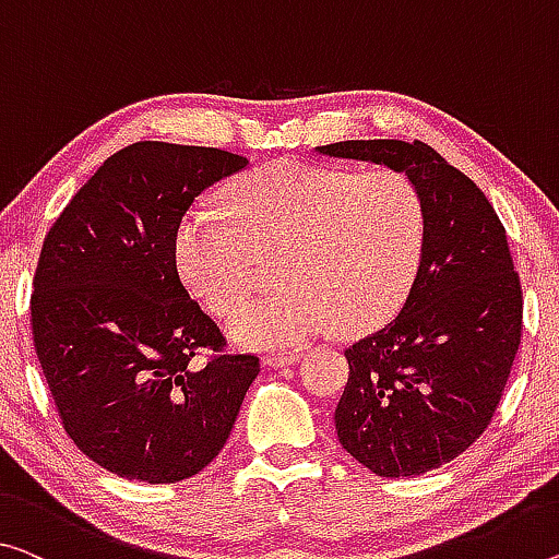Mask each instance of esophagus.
<instances>
[{
	"label": "esophagus",
	"mask_w": 559,
	"mask_h": 559,
	"mask_svg": "<svg viewBox=\"0 0 559 559\" xmlns=\"http://www.w3.org/2000/svg\"><path fill=\"white\" fill-rule=\"evenodd\" d=\"M299 352H280V355H267L264 357V365L272 367V369H282V367H289V365H297L299 362Z\"/></svg>",
	"instance_id": "34e87169"
}]
</instances>
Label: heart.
<instances>
[{"label": "heart", "mask_w": 559, "mask_h": 559, "mask_svg": "<svg viewBox=\"0 0 559 559\" xmlns=\"http://www.w3.org/2000/svg\"><path fill=\"white\" fill-rule=\"evenodd\" d=\"M225 212L197 204L175 231L185 285L214 312H229L257 280L262 254L282 250L287 287L229 317L237 345L280 349L345 322L369 330L405 302L425 252V204L394 169L270 162L237 179Z\"/></svg>", "instance_id": "obj_1"}]
</instances>
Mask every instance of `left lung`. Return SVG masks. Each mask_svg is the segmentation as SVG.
I'll return each instance as SVG.
<instances>
[{"label":"left lung","instance_id":"1","mask_svg":"<svg viewBox=\"0 0 559 559\" xmlns=\"http://www.w3.org/2000/svg\"><path fill=\"white\" fill-rule=\"evenodd\" d=\"M317 152L402 171L423 197L415 285L390 324L345 349L334 427L374 475H425L485 432L508 384L522 332L508 235L483 190L425 142L347 140Z\"/></svg>","mask_w":559,"mask_h":559}]
</instances>
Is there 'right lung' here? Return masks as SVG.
Segmentation results:
<instances>
[{"instance_id": "add662e5", "label": "right lung", "mask_w": 559, "mask_h": 559, "mask_svg": "<svg viewBox=\"0 0 559 559\" xmlns=\"http://www.w3.org/2000/svg\"><path fill=\"white\" fill-rule=\"evenodd\" d=\"M250 167L214 147L136 142L97 169L49 229L32 295L34 347L67 435L136 483H179L225 448L260 359L225 345L177 274L194 197Z\"/></svg>"}]
</instances>
